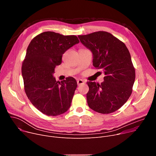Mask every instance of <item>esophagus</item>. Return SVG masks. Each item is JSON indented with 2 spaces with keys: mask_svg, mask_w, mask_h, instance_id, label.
I'll return each instance as SVG.
<instances>
[{
  "mask_svg": "<svg viewBox=\"0 0 156 156\" xmlns=\"http://www.w3.org/2000/svg\"><path fill=\"white\" fill-rule=\"evenodd\" d=\"M84 81H83V80H77V84L78 85V86H80V85H81V84H84Z\"/></svg>",
  "mask_w": 156,
  "mask_h": 156,
  "instance_id": "34e87169",
  "label": "esophagus"
}]
</instances>
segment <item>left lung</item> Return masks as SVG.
<instances>
[{"label": "left lung", "mask_w": 156, "mask_h": 156, "mask_svg": "<svg viewBox=\"0 0 156 156\" xmlns=\"http://www.w3.org/2000/svg\"><path fill=\"white\" fill-rule=\"evenodd\" d=\"M81 42L93 54V65L102 69L104 81H87L88 106L96 112L107 114L119 110L129 99L135 80V70L125 44L106 31L79 35Z\"/></svg>", "instance_id": "left-lung-1"}]
</instances>
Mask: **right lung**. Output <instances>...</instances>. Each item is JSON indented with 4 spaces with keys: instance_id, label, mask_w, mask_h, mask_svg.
Returning <instances> with one entry per match:
<instances>
[{
    "instance_id": "add662e5",
    "label": "right lung",
    "mask_w": 156,
    "mask_h": 156,
    "mask_svg": "<svg viewBox=\"0 0 156 156\" xmlns=\"http://www.w3.org/2000/svg\"><path fill=\"white\" fill-rule=\"evenodd\" d=\"M79 42L75 35L46 31L35 36L29 44L21 66L24 89L32 104L44 114L59 115L71 106L76 80L69 76L58 82L53 73L65 52Z\"/></svg>"
}]
</instances>
